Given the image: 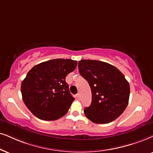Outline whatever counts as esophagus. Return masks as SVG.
<instances>
[{
  "instance_id": "1",
  "label": "esophagus",
  "mask_w": 153,
  "mask_h": 153,
  "mask_svg": "<svg viewBox=\"0 0 153 153\" xmlns=\"http://www.w3.org/2000/svg\"><path fill=\"white\" fill-rule=\"evenodd\" d=\"M76 97L78 98V99H80V94H79V93L77 94H76Z\"/></svg>"
}]
</instances>
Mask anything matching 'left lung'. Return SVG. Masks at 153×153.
<instances>
[{"mask_svg":"<svg viewBox=\"0 0 153 153\" xmlns=\"http://www.w3.org/2000/svg\"><path fill=\"white\" fill-rule=\"evenodd\" d=\"M78 68L92 91V103L84 109L86 117L101 124L117 119L126 108L130 95V85L123 73L96 60H81Z\"/></svg>","mask_w":153,"mask_h":153,"instance_id":"1","label":"left lung"}]
</instances>
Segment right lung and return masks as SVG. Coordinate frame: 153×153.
I'll list each match as a JSON object with an SVG mask.
<instances>
[{"mask_svg": "<svg viewBox=\"0 0 153 153\" xmlns=\"http://www.w3.org/2000/svg\"><path fill=\"white\" fill-rule=\"evenodd\" d=\"M76 61L57 59L37 64L21 84L23 102L39 119L54 121L64 116L75 98L65 77L77 66Z\"/></svg>", "mask_w": 153, "mask_h": 153, "instance_id": "obj_1", "label": "right lung"}]
</instances>
